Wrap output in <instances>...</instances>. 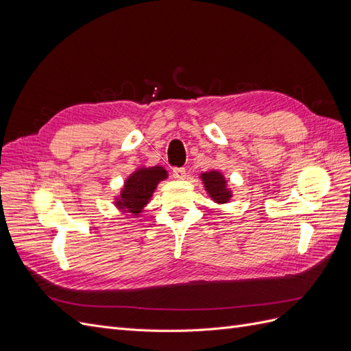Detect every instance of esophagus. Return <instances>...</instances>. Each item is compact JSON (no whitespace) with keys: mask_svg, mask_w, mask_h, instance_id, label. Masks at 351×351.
Masks as SVG:
<instances>
[{"mask_svg":"<svg viewBox=\"0 0 351 351\" xmlns=\"http://www.w3.org/2000/svg\"><path fill=\"white\" fill-rule=\"evenodd\" d=\"M186 176H187V173H186L184 168H174L173 169V177L176 180H184Z\"/></svg>","mask_w":351,"mask_h":351,"instance_id":"34e87169","label":"esophagus"}]
</instances>
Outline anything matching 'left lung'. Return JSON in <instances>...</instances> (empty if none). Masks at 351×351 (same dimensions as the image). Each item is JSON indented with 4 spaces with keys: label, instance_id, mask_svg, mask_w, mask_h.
Listing matches in <instances>:
<instances>
[{
    "label": "left lung",
    "instance_id": "obj_1",
    "mask_svg": "<svg viewBox=\"0 0 351 351\" xmlns=\"http://www.w3.org/2000/svg\"><path fill=\"white\" fill-rule=\"evenodd\" d=\"M206 195L217 205H226L232 199V190L228 186V180L219 169H208L199 176Z\"/></svg>",
    "mask_w": 351,
    "mask_h": 351
}]
</instances>
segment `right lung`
Returning <instances> with one entry per match:
<instances>
[{"mask_svg":"<svg viewBox=\"0 0 351 351\" xmlns=\"http://www.w3.org/2000/svg\"><path fill=\"white\" fill-rule=\"evenodd\" d=\"M168 178V171L161 165H139L124 180L120 193L114 196L115 209L125 218L141 217L149 204L158 184Z\"/></svg>","mask_w":351,"mask_h":351,"instance_id":"right-lung-1","label":"right lung"}]
</instances>
